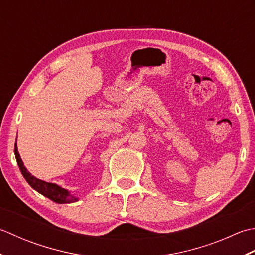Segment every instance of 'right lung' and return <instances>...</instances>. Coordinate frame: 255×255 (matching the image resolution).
I'll return each mask as SVG.
<instances>
[{
	"mask_svg": "<svg viewBox=\"0 0 255 255\" xmlns=\"http://www.w3.org/2000/svg\"><path fill=\"white\" fill-rule=\"evenodd\" d=\"M14 153H15V157H16V160H17L18 167L20 171H22L24 178L36 191H38L39 194L47 197V198H49L50 200L57 202V204H70V202H75L78 200V198H76L75 196L69 195L68 191L64 188H61V187L57 186L55 184L47 183V181L40 180L38 178L34 177L33 175H30L29 171H27V169L25 168L22 159H20L16 143H15Z\"/></svg>",
	"mask_w": 255,
	"mask_h": 255,
	"instance_id": "obj_1",
	"label": "right lung"
}]
</instances>
